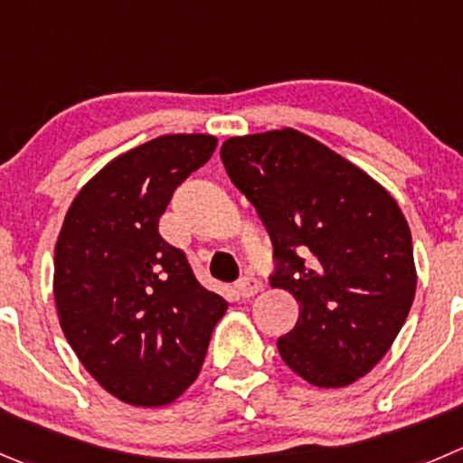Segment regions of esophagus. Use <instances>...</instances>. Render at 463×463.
<instances>
[{
  "mask_svg": "<svg viewBox=\"0 0 463 463\" xmlns=\"http://www.w3.org/2000/svg\"><path fill=\"white\" fill-rule=\"evenodd\" d=\"M235 289H237V294L241 296V298H250V296H255L260 289H262V282H260L258 278H253V276H244V278H240V280H237Z\"/></svg>",
  "mask_w": 463,
  "mask_h": 463,
  "instance_id": "34e87169",
  "label": "esophagus"
}]
</instances>
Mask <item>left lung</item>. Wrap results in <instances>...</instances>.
Masks as SVG:
<instances>
[{"label": "left lung", "mask_w": 463, "mask_h": 463, "mask_svg": "<svg viewBox=\"0 0 463 463\" xmlns=\"http://www.w3.org/2000/svg\"><path fill=\"white\" fill-rule=\"evenodd\" d=\"M222 163L273 244V287L300 305L278 351L314 387L369 373L416 291L414 246L396 201L369 174L294 128L231 137Z\"/></svg>", "instance_id": "obj_1"}]
</instances>
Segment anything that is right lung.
I'll use <instances>...</instances> for the list:
<instances>
[{"label":"right lung","mask_w":463,"mask_h":463,"mask_svg":"<svg viewBox=\"0 0 463 463\" xmlns=\"http://www.w3.org/2000/svg\"><path fill=\"white\" fill-rule=\"evenodd\" d=\"M213 136H163L108 163L70 205L53 253L58 318L80 364L128 405L160 407L196 380L226 300L196 280L158 222Z\"/></svg>","instance_id":"right-lung-1"}]
</instances>
